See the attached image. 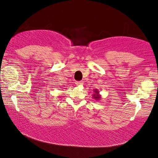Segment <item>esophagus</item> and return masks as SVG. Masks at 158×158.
Here are the masks:
<instances>
[{"label": "esophagus", "mask_w": 158, "mask_h": 158, "mask_svg": "<svg viewBox=\"0 0 158 158\" xmlns=\"http://www.w3.org/2000/svg\"><path fill=\"white\" fill-rule=\"evenodd\" d=\"M83 84V81H76L75 82V85H82Z\"/></svg>", "instance_id": "obj_1"}]
</instances>
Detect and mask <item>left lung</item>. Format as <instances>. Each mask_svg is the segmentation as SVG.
<instances>
[{
	"label": "left lung",
	"mask_w": 158,
	"mask_h": 158,
	"mask_svg": "<svg viewBox=\"0 0 158 158\" xmlns=\"http://www.w3.org/2000/svg\"><path fill=\"white\" fill-rule=\"evenodd\" d=\"M94 94H93V96H92L93 98H94V99H96V100H98V101L100 100L101 97V95L99 94L98 90H97V89H96V90H94Z\"/></svg>",
	"instance_id": "obj_1"
}]
</instances>
